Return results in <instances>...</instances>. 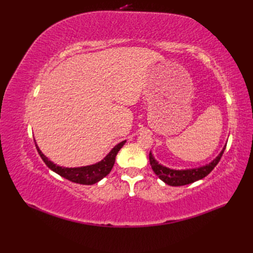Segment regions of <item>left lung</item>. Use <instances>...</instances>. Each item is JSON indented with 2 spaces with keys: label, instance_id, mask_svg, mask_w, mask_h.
Returning <instances> with one entry per match:
<instances>
[{
  "label": "left lung",
  "instance_id": "1",
  "mask_svg": "<svg viewBox=\"0 0 253 253\" xmlns=\"http://www.w3.org/2000/svg\"><path fill=\"white\" fill-rule=\"evenodd\" d=\"M225 149L226 148H224V150L220 152V154L214 159L211 164L202 168H198V169L172 170V169H169V168H166L162 165H159L155 160V158L153 157L151 152L149 154V157H150V164L152 166V169L155 172V174L158 176V177L163 181H165L167 185L177 187V186L189 185V183H192L198 179L206 177V176L216 167L221 156L224 154Z\"/></svg>",
  "mask_w": 253,
  "mask_h": 253
}]
</instances>
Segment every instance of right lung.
I'll list each match as a JSON object with an SVG mask.
<instances>
[{
  "mask_svg": "<svg viewBox=\"0 0 253 253\" xmlns=\"http://www.w3.org/2000/svg\"><path fill=\"white\" fill-rule=\"evenodd\" d=\"M125 143H126V140L121 141L117 145H115V148L109 153L108 155H106V157L103 160H101V162H99L98 164L86 166V167H81V168L59 167L53 163H51L50 160H48L46 156H44L42 154V152L40 151V149L38 148L37 144L36 147H37L38 153L40 154L45 165H46L53 172H56L57 174L62 176V177L68 179L70 181L80 183V185H93V183H96L99 180H101L111 172L112 168L115 164V159H116L117 153L119 152V150L122 148V145Z\"/></svg>",
  "mask_w": 253,
  "mask_h": 253,
  "instance_id": "1",
  "label": "right lung"
}]
</instances>
